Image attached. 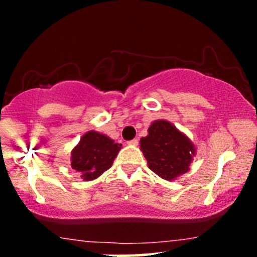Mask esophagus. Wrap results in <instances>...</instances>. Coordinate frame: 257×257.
I'll list each match as a JSON object with an SVG mask.
<instances>
[{"label":"esophagus","instance_id":"34e87169","mask_svg":"<svg viewBox=\"0 0 257 257\" xmlns=\"http://www.w3.org/2000/svg\"><path fill=\"white\" fill-rule=\"evenodd\" d=\"M128 144L131 146H137L138 144H139V140L138 139H133V140H131V141H128Z\"/></svg>","mask_w":257,"mask_h":257}]
</instances>
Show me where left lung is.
I'll return each mask as SVG.
<instances>
[{
	"label": "left lung",
	"mask_w": 257,
	"mask_h": 257,
	"mask_svg": "<svg viewBox=\"0 0 257 257\" xmlns=\"http://www.w3.org/2000/svg\"><path fill=\"white\" fill-rule=\"evenodd\" d=\"M147 132L140 139V150L153 173L173 181L190 170L196 146L187 135L166 119L153 120Z\"/></svg>",
	"instance_id": "1"
}]
</instances>
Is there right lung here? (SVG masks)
Returning <instances> with one entry per match:
<instances>
[{
  "instance_id": "right-lung-1",
  "label": "right lung",
  "mask_w": 257,
  "mask_h": 257,
  "mask_svg": "<svg viewBox=\"0 0 257 257\" xmlns=\"http://www.w3.org/2000/svg\"><path fill=\"white\" fill-rule=\"evenodd\" d=\"M122 144L95 131L87 132L71 151V168L84 181L98 179L110 169Z\"/></svg>"
}]
</instances>
